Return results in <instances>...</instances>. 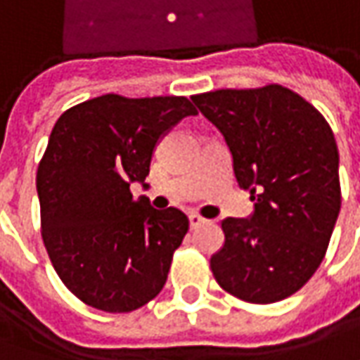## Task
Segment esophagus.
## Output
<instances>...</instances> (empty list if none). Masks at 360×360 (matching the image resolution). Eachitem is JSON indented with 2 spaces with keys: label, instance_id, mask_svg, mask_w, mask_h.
Returning a JSON list of instances; mask_svg holds the SVG:
<instances>
[{
  "label": "esophagus",
  "instance_id": "1",
  "mask_svg": "<svg viewBox=\"0 0 360 360\" xmlns=\"http://www.w3.org/2000/svg\"><path fill=\"white\" fill-rule=\"evenodd\" d=\"M202 222H205V219H202V217L195 214V212H191V214H189V226H191V229H199Z\"/></svg>",
  "mask_w": 360,
  "mask_h": 360
}]
</instances>
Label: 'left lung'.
I'll list each match as a JSON object with an SVG mask.
<instances>
[{
    "mask_svg": "<svg viewBox=\"0 0 360 360\" xmlns=\"http://www.w3.org/2000/svg\"><path fill=\"white\" fill-rule=\"evenodd\" d=\"M191 100L224 136L238 187L254 200L248 219L222 221L224 244L211 256L214 280L244 302L285 300L319 268L341 211L333 131L280 84Z\"/></svg>",
    "mask_w": 360,
    "mask_h": 360,
    "instance_id": "1",
    "label": "left lung"
}]
</instances>
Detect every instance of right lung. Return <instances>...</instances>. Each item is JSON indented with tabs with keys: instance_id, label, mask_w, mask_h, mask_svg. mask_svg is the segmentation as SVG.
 Returning a JSON list of instances; mask_svg holds the SVG:
<instances>
[{
	"instance_id": "right-lung-1",
	"label": "right lung",
	"mask_w": 360,
	"mask_h": 360,
	"mask_svg": "<svg viewBox=\"0 0 360 360\" xmlns=\"http://www.w3.org/2000/svg\"><path fill=\"white\" fill-rule=\"evenodd\" d=\"M195 114L185 96L104 94L57 120L37 195L49 258L78 300L128 314L163 290L189 219L134 200L129 185H146L160 139Z\"/></svg>"
}]
</instances>
